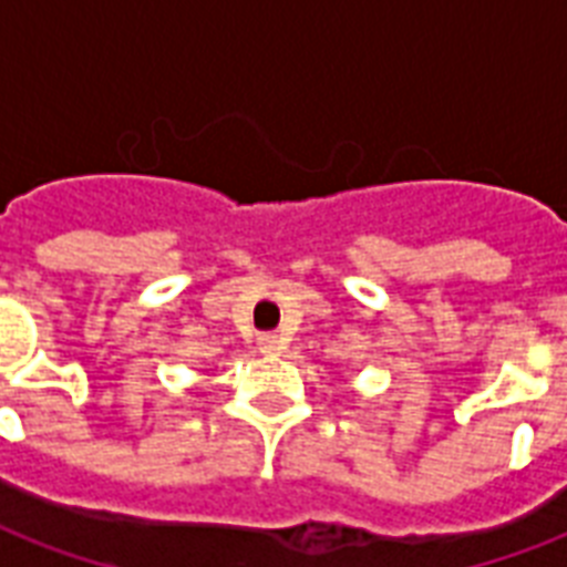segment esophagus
Masks as SVG:
<instances>
[{
  "label": "esophagus",
  "mask_w": 567,
  "mask_h": 567,
  "mask_svg": "<svg viewBox=\"0 0 567 567\" xmlns=\"http://www.w3.org/2000/svg\"><path fill=\"white\" fill-rule=\"evenodd\" d=\"M258 350L261 353H279L282 350V338L274 336V332H265V336H258Z\"/></svg>",
  "instance_id": "esophagus-1"
}]
</instances>
